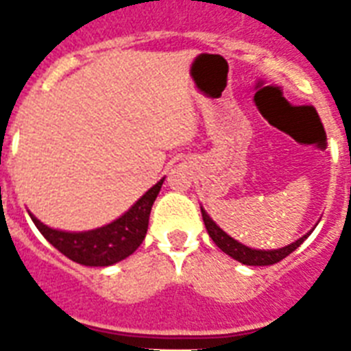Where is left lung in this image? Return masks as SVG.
I'll return each instance as SVG.
<instances>
[{
  "instance_id": "obj_1",
  "label": "left lung",
  "mask_w": 351,
  "mask_h": 351,
  "mask_svg": "<svg viewBox=\"0 0 351 351\" xmlns=\"http://www.w3.org/2000/svg\"><path fill=\"white\" fill-rule=\"evenodd\" d=\"M202 219H204V224H206V230H208L209 237L213 239V242L219 245L220 250L224 251L226 255L233 256L234 261L242 262L245 266H271V264H277L280 262L282 258L289 255V253H293L297 247H299L306 239H308V234H304L302 239L295 240L293 244L286 245V247H280V250H269V251H264V250H251L247 245L240 244L237 242L234 239H231L230 234H226L224 231L220 230L219 226L215 224L213 220L209 219V215L206 213L202 209Z\"/></svg>"
}]
</instances>
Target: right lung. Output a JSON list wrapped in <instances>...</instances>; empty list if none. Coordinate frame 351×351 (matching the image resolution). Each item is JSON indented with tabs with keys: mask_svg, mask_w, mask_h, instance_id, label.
Here are the masks:
<instances>
[{
	"mask_svg": "<svg viewBox=\"0 0 351 351\" xmlns=\"http://www.w3.org/2000/svg\"><path fill=\"white\" fill-rule=\"evenodd\" d=\"M164 178L149 189L125 215L111 224L84 233L51 230L30 215L40 233L71 261L84 266H111L132 255L147 233L149 215Z\"/></svg>",
	"mask_w": 351,
	"mask_h": 351,
	"instance_id": "right-lung-1",
	"label": "right lung"
}]
</instances>
